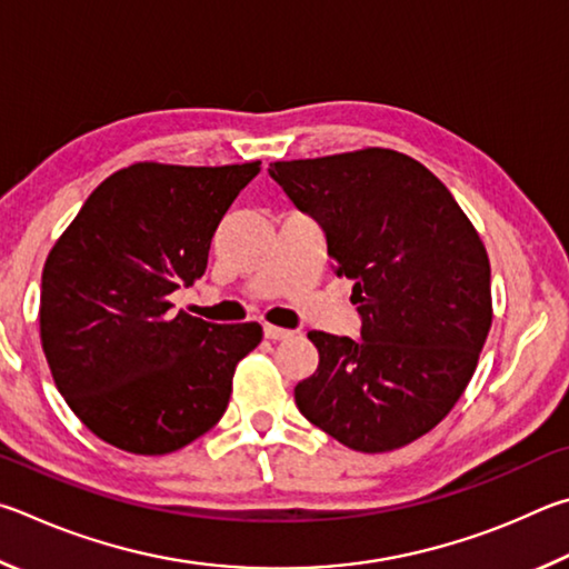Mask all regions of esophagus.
Here are the masks:
<instances>
[{
  "label": "esophagus",
  "mask_w": 569,
  "mask_h": 569,
  "mask_svg": "<svg viewBox=\"0 0 569 569\" xmlns=\"http://www.w3.org/2000/svg\"><path fill=\"white\" fill-rule=\"evenodd\" d=\"M292 332L290 330H282V327H274V325H264V337L267 340L272 342H279V340H287Z\"/></svg>",
  "instance_id": "esophagus-1"
}]
</instances>
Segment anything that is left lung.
Instances as JSON below:
<instances>
[{
    "instance_id": "left-lung-1",
    "label": "left lung",
    "mask_w": 569,
    "mask_h": 569,
    "mask_svg": "<svg viewBox=\"0 0 569 569\" xmlns=\"http://www.w3.org/2000/svg\"><path fill=\"white\" fill-rule=\"evenodd\" d=\"M269 177L322 227L352 279L357 337L310 332L320 367L295 387L312 425L357 452H390L440 425L492 325L490 259L440 179L392 149L272 162Z\"/></svg>"
}]
</instances>
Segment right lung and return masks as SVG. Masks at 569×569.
<instances>
[{
	"label": "right lung",
	"instance_id": "right-lung-1",
	"mask_svg": "<svg viewBox=\"0 0 569 569\" xmlns=\"http://www.w3.org/2000/svg\"><path fill=\"white\" fill-rule=\"evenodd\" d=\"M257 172L259 162L119 169L49 252L42 347L57 390L99 440L167 455L224 415L262 327L172 315L169 295L204 274L219 222Z\"/></svg>",
	"mask_w": 569,
	"mask_h": 569
}]
</instances>
